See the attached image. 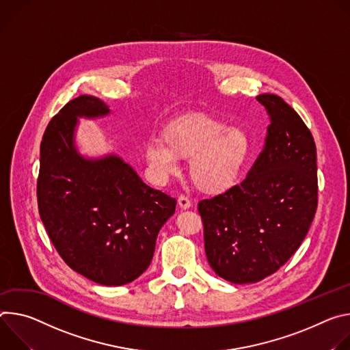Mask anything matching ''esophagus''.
<instances>
[{
	"label": "esophagus",
	"instance_id": "34e87169",
	"mask_svg": "<svg viewBox=\"0 0 350 350\" xmlns=\"http://www.w3.org/2000/svg\"><path fill=\"white\" fill-rule=\"evenodd\" d=\"M178 204H179V207H180L182 210H186V208H190L193 203H191V200H190L187 196L179 195V198H178Z\"/></svg>",
	"mask_w": 350,
	"mask_h": 350
}]
</instances>
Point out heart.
<instances>
[{"label": "heart", "instance_id": "b5f03b06", "mask_svg": "<svg viewBox=\"0 0 350 350\" xmlns=\"http://www.w3.org/2000/svg\"><path fill=\"white\" fill-rule=\"evenodd\" d=\"M164 140L146 147V161L159 179L178 171L179 159H190L189 175L200 191L218 195L234 186L249 159L250 140L238 128L204 113H191L171 122Z\"/></svg>", "mask_w": 350, "mask_h": 350}]
</instances>
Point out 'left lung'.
Masks as SVG:
<instances>
[{"label":"left lung","mask_w":350,"mask_h":350,"mask_svg":"<svg viewBox=\"0 0 350 350\" xmlns=\"http://www.w3.org/2000/svg\"><path fill=\"white\" fill-rule=\"evenodd\" d=\"M256 98L269 121L257 160L241 185L198 204L208 264L232 284L277 273L306 238L319 203L312 132L280 96Z\"/></svg>","instance_id":"1"}]
</instances>
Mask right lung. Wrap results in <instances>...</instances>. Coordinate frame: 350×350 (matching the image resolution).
I'll use <instances>...</instances> for the list:
<instances>
[{
	"label": "right lung",
	"instance_id": "1",
	"mask_svg": "<svg viewBox=\"0 0 350 350\" xmlns=\"http://www.w3.org/2000/svg\"><path fill=\"white\" fill-rule=\"evenodd\" d=\"M105 103L79 96L46 128L40 146L37 204L61 258L88 280L120 286L142 275L176 200L148 187L121 159L89 161L75 150L76 116L108 113Z\"/></svg>",
	"mask_w": 350,
	"mask_h": 350
}]
</instances>
